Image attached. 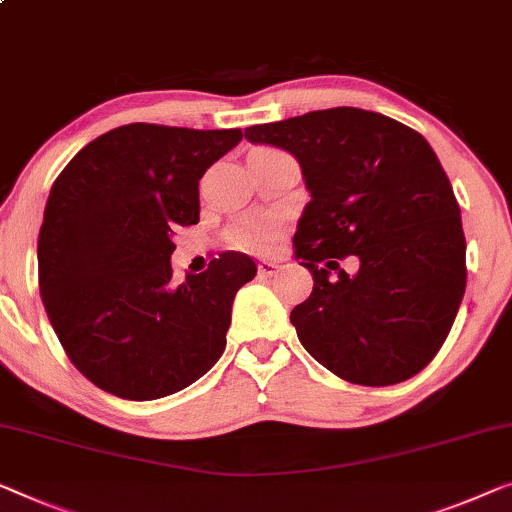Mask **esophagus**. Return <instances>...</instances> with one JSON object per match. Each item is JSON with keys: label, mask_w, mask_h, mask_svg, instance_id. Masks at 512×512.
<instances>
[{"label": "esophagus", "mask_w": 512, "mask_h": 512, "mask_svg": "<svg viewBox=\"0 0 512 512\" xmlns=\"http://www.w3.org/2000/svg\"><path fill=\"white\" fill-rule=\"evenodd\" d=\"M276 269H278V264L276 262H259L257 264V271H259V276H273V273H276Z\"/></svg>", "instance_id": "1"}]
</instances>
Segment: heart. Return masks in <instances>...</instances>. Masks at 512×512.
Listing matches in <instances>:
<instances>
[{
	"instance_id": "b5f03b06",
	"label": "heart",
	"mask_w": 512,
	"mask_h": 512,
	"mask_svg": "<svg viewBox=\"0 0 512 512\" xmlns=\"http://www.w3.org/2000/svg\"><path fill=\"white\" fill-rule=\"evenodd\" d=\"M280 232V223L273 218H248L236 223L230 230V239L236 248L262 253L273 243Z\"/></svg>"
}]
</instances>
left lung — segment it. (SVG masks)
<instances>
[{
  "instance_id": "obj_1",
  "label": "left lung",
  "mask_w": 512,
  "mask_h": 512,
  "mask_svg": "<svg viewBox=\"0 0 512 512\" xmlns=\"http://www.w3.org/2000/svg\"><path fill=\"white\" fill-rule=\"evenodd\" d=\"M246 140L294 154L310 190L294 255L315 285L289 315L305 352L361 386L418 375L467 287L460 207L425 137L379 112L331 108L250 126ZM349 254L362 262L352 279L337 264Z\"/></svg>"
}]
</instances>
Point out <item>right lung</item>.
I'll return each instance as SVG.
<instances>
[{
	"instance_id": "obj_1",
	"label": "right lung",
	"mask_w": 512,
	"mask_h": 512,
	"mask_svg": "<svg viewBox=\"0 0 512 512\" xmlns=\"http://www.w3.org/2000/svg\"><path fill=\"white\" fill-rule=\"evenodd\" d=\"M241 128L128 124L103 133L52 183L38 232V289L71 363L124 400L193 384L225 352L232 301L257 266L223 253L172 282V234L200 220V179Z\"/></svg>"
}]
</instances>
